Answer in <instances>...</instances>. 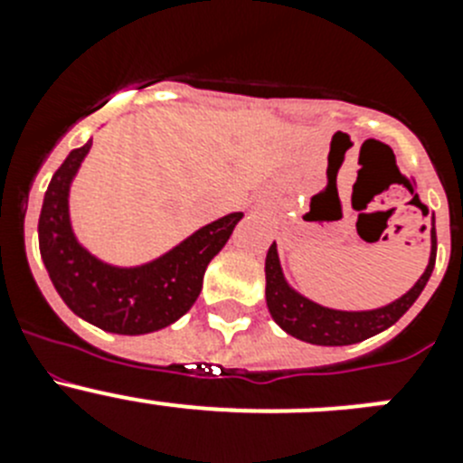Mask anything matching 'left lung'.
<instances>
[{
  "label": "left lung",
  "instance_id": "left-lung-1",
  "mask_svg": "<svg viewBox=\"0 0 463 463\" xmlns=\"http://www.w3.org/2000/svg\"><path fill=\"white\" fill-rule=\"evenodd\" d=\"M433 264H436V218L431 215V252H429V264L420 280L403 297L380 308L338 310L317 304L289 285L282 273L278 245L273 241L267 252V264H264L269 313L282 331H288L289 336L298 341L313 343V345H353L399 322L401 315L415 304V298L427 288Z\"/></svg>",
  "mask_w": 463,
  "mask_h": 463
}]
</instances>
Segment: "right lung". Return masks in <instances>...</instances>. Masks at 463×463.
<instances>
[{"label":"right lung","mask_w":463,"mask_h":463,"mask_svg":"<svg viewBox=\"0 0 463 463\" xmlns=\"http://www.w3.org/2000/svg\"><path fill=\"white\" fill-rule=\"evenodd\" d=\"M90 148L92 138L71 150L51 178L39 215L41 260L57 294L80 320L122 336L165 329L192 308L206 267L222 250L243 213L203 224L146 264H109L80 243L69 213L71 183Z\"/></svg>","instance_id":"add662e5"}]
</instances>
